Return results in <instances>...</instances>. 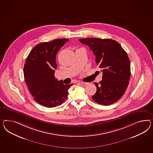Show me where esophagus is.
<instances>
[{"instance_id":"34e87169","label":"esophagus","mask_w":153,"mask_h":153,"mask_svg":"<svg viewBox=\"0 0 153 153\" xmlns=\"http://www.w3.org/2000/svg\"><path fill=\"white\" fill-rule=\"evenodd\" d=\"M81 83L82 84V85L84 86H87V85H88L89 84V83L88 82H81Z\"/></svg>"}]
</instances>
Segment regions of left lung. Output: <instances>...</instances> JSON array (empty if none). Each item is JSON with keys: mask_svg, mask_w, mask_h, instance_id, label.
Masks as SVG:
<instances>
[{"mask_svg": "<svg viewBox=\"0 0 153 153\" xmlns=\"http://www.w3.org/2000/svg\"><path fill=\"white\" fill-rule=\"evenodd\" d=\"M79 41L94 52L97 65L102 72V80L94 83L97 91L92 99L105 106L115 103L125 92L130 78V62L126 52L111 39L87 38Z\"/></svg>", "mask_w": 153, "mask_h": 153, "instance_id": "8db88e82", "label": "left lung"}]
</instances>
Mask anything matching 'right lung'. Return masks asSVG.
<instances>
[{"label":"right lung","mask_w":153,"mask_h":153,"mask_svg":"<svg viewBox=\"0 0 153 153\" xmlns=\"http://www.w3.org/2000/svg\"><path fill=\"white\" fill-rule=\"evenodd\" d=\"M68 41V39L62 38L38 44L31 50L25 62V83L34 100L47 108H54L64 102L68 90L73 85H65L54 77L57 67L56 54Z\"/></svg>","instance_id":"add662e5"}]
</instances>
